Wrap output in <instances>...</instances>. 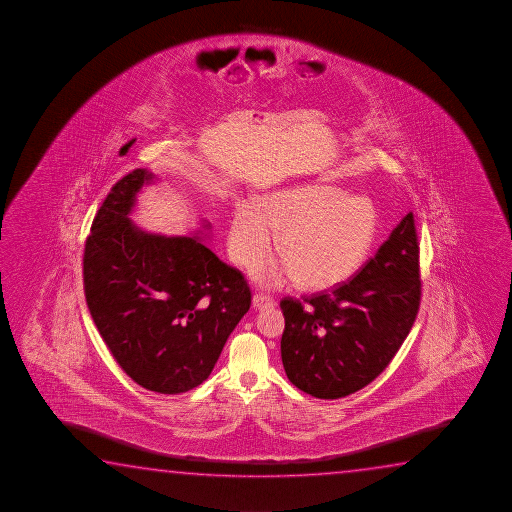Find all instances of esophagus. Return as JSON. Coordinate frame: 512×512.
Instances as JSON below:
<instances>
[{
    "label": "esophagus",
    "mask_w": 512,
    "mask_h": 512,
    "mask_svg": "<svg viewBox=\"0 0 512 512\" xmlns=\"http://www.w3.org/2000/svg\"><path fill=\"white\" fill-rule=\"evenodd\" d=\"M253 308L255 310H264V308H269V306H273V299L271 297L266 296V294H255L252 299Z\"/></svg>",
    "instance_id": "obj_1"
}]
</instances>
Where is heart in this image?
I'll return each instance as SVG.
<instances>
[{
	"instance_id": "b5f03b06",
	"label": "heart",
	"mask_w": 512,
	"mask_h": 512,
	"mask_svg": "<svg viewBox=\"0 0 512 512\" xmlns=\"http://www.w3.org/2000/svg\"><path fill=\"white\" fill-rule=\"evenodd\" d=\"M378 209L368 197L340 186L306 183L283 188L257 204H243L229 227L230 257L252 267L273 252L282 262L262 264L255 278L278 285L296 278L304 289H331L359 271L377 241Z\"/></svg>"
}]
</instances>
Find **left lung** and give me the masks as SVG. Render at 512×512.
Segmentation results:
<instances>
[{"label": "left lung", "mask_w": 512, "mask_h": 512, "mask_svg": "<svg viewBox=\"0 0 512 512\" xmlns=\"http://www.w3.org/2000/svg\"><path fill=\"white\" fill-rule=\"evenodd\" d=\"M419 303V243L408 213L349 282L301 301L283 297L287 377L320 400L356 393L393 361Z\"/></svg>", "instance_id": "left-lung-1"}]
</instances>
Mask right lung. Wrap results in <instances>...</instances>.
I'll return each mask as SVG.
<instances>
[{
  "label": "right lung",
  "mask_w": 512,
  "mask_h": 512,
  "mask_svg": "<svg viewBox=\"0 0 512 512\" xmlns=\"http://www.w3.org/2000/svg\"><path fill=\"white\" fill-rule=\"evenodd\" d=\"M153 179L135 169L105 197L84 246V294L126 375L148 391L179 394L209 377L252 292L200 241L209 223L195 236L167 237L128 218Z\"/></svg>",
  "instance_id": "add662e5"
}]
</instances>
